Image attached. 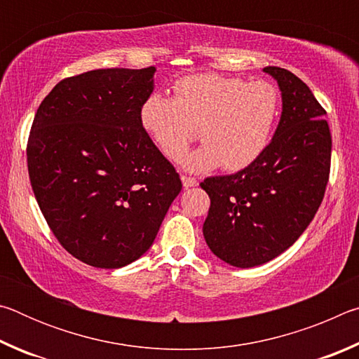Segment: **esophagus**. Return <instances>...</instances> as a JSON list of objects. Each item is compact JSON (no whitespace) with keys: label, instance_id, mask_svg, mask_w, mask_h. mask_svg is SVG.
I'll use <instances>...</instances> for the list:
<instances>
[{"label":"esophagus","instance_id":"obj_1","mask_svg":"<svg viewBox=\"0 0 359 359\" xmlns=\"http://www.w3.org/2000/svg\"><path fill=\"white\" fill-rule=\"evenodd\" d=\"M182 185H184V188H191L196 185V179L188 177V175H182Z\"/></svg>","mask_w":359,"mask_h":359}]
</instances>
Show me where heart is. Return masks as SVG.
I'll return each mask as SVG.
<instances>
[{"instance_id":"b5f03b06","label":"heart","mask_w":359,"mask_h":359,"mask_svg":"<svg viewBox=\"0 0 359 359\" xmlns=\"http://www.w3.org/2000/svg\"><path fill=\"white\" fill-rule=\"evenodd\" d=\"M278 114L280 96L269 82L196 74L174 85V98L149 95L139 121L169 161H179L199 131L203 145L182 160L187 171L208 172L220 165L242 171L269 147Z\"/></svg>"}]
</instances>
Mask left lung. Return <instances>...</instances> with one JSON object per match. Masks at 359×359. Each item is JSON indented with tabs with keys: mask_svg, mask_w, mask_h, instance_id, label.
<instances>
[{
	"mask_svg": "<svg viewBox=\"0 0 359 359\" xmlns=\"http://www.w3.org/2000/svg\"><path fill=\"white\" fill-rule=\"evenodd\" d=\"M282 92V115L269 147L231 175L205 179L210 198L203 234L212 253L236 267L274 259L299 239L323 201L331 133L326 111L288 69L267 66Z\"/></svg>",
	"mask_w": 359,
	"mask_h": 359,
	"instance_id": "8db88e82",
	"label": "left lung"
}]
</instances>
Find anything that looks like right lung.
I'll return each mask as SVG.
<instances>
[{
  "label": "right lung",
  "mask_w": 359,
  "mask_h": 359,
  "mask_svg": "<svg viewBox=\"0 0 359 359\" xmlns=\"http://www.w3.org/2000/svg\"><path fill=\"white\" fill-rule=\"evenodd\" d=\"M155 71L68 77L34 115L27 160L36 201L60 244L85 264L117 269L141 258L182 190L139 121Z\"/></svg>",
  "instance_id": "1"
}]
</instances>
